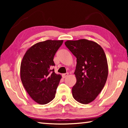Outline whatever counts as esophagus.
<instances>
[{"instance_id":"esophagus-1","label":"esophagus","mask_w":128,"mask_h":128,"mask_svg":"<svg viewBox=\"0 0 128 128\" xmlns=\"http://www.w3.org/2000/svg\"><path fill=\"white\" fill-rule=\"evenodd\" d=\"M69 74L68 73H64V74H62V77L63 78H66L67 76H68Z\"/></svg>"}]
</instances>
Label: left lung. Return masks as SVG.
<instances>
[{"instance_id":"obj_1","label":"left lung","mask_w":128,"mask_h":128,"mask_svg":"<svg viewBox=\"0 0 128 128\" xmlns=\"http://www.w3.org/2000/svg\"><path fill=\"white\" fill-rule=\"evenodd\" d=\"M65 44L77 58L73 98L81 103H89L96 98L107 81L108 70L104 52L98 43L85 39L67 40Z\"/></svg>"}]
</instances>
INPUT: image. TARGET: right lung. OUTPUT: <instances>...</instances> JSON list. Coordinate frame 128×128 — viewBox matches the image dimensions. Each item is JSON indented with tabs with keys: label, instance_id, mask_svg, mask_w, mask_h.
Listing matches in <instances>:
<instances>
[{
	"label": "right lung",
	"instance_id": "right-lung-1",
	"mask_svg": "<svg viewBox=\"0 0 128 128\" xmlns=\"http://www.w3.org/2000/svg\"><path fill=\"white\" fill-rule=\"evenodd\" d=\"M63 40H47L36 43L28 50L21 64L20 76L30 96L40 104L55 98L62 76L56 74L54 57Z\"/></svg>",
	"mask_w": 128,
	"mask_h": 128
}]
</instances>
